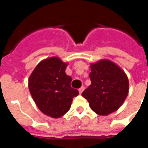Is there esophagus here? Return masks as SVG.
Segmentation results:
<instances>
[{"instance_id":"esophagus-1","label":"esophagus","mask_w":148,"mask_h":148,"mask_svg":"<svg viewBox=\"0 0 148 148\" xmlns=\"http://www.w3.org/2000/svg\"><path fill=\"white\" fill-rule=\"evenodd\" d=\"M84 89H85V87H84V86H82V87H81V88H80V89L78 90V91H79V93H80V94H81V93H82V92H83Z\"/></svg>"}]
</instances>
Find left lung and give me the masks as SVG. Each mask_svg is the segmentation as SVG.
Returning <instances> with one entry per match:
<instances>
[{"mask_svg": "<svg viewBox=\"0 0 148 148\" xmlns=\"http://www.w3.org/2000/svg\"><path fill=\"white\" fill-rule=\"evenodd\" d=\"M91 85L82 95L97 114L106 116L116 111L128 93V79L124 71L109 60L90 65Z\"/></svg>", "mask_w": 148, "mask_h": 148, "instance_id": "obj_1", "label": "left lung"}]
</instances>
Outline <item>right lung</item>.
Returning a JSON list of instances; mask_svg holds the SVG:
<instances>
[{
	"label": "right lung",
	"mask_w": 148,
	"mask_h": 148,
	"mask_svg": "<svg viewBox=\"0 0 148 148\" xmlns=\"http://www.w3.org/2000/svg\"><path fill=\"white\" fill-rule=\"evenodd\" d=\"M67 64L58 57L42 60L28 79L32 98L42 113L53 118L61 117L71 109L78 91L71 86V76L66 74Z\"/></svg>",
	"instance_id": "add662e5"
}]
</instances>
